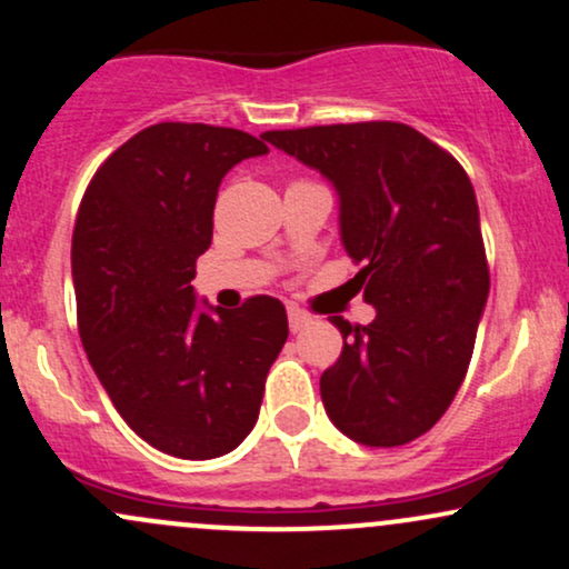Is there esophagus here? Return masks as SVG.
Here are the masks:
<instances>
[{
	"label": "esophagus",
	"mask_w": 569,
	"mask_h": 569,
	"mask_svg": "<svg viewBox=\"0 0 569 569\" xmlns=\"http://www.w3.org/2000/svg\"><path fill=\"white\" fill-rule=\"evenodd\" d=\"M310 321H312V318L307 316L305 310H299V307H293V305L289 307V326H291L293 335H297V331H302Z\"/></svg>",
	"instance_id": "esophagus-1"
}]
</instances>
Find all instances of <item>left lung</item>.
<instances>
[{"instance_id":"8db88e82","label":"left lung","mask_w":569,"mask_h":569,"mask_svg":"<svg viewBox=\"0 0 569 569\" xmlns=\"http://www.w3.org/2000/svg\"><path fill=\"white\" fill-rule=\"evenodd\" d=\"M264 141L318 168L339 192L352 283L369 326L339 316L345 345L321 375L331 422L367 447L428 433L466 380L489 293L473 184L447 149L403 122L267 130Z\"/></svg>"}]
</instances>
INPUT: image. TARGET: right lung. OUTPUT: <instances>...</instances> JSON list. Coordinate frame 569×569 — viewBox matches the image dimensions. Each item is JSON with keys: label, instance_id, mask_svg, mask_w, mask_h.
<instances>
[{"label": "right lung", "instance_id": "right-lung-1", "mask_svg": "<svg viewBox=\"0 0 569 569\" xmlns=\"http://www.w3.org/2000/svg\"><path fill=\"white\" fill-rule=\"evenodd\" d=\"M264 152L243 130L158 122L101 162L77 213L71 278L90 367L122 420L181 460L227 455L251 433L289 337L276 297L208 316L189 286L221 179Z\"/></svg>", "mask_w": 569, "mask_h": 569}]
</instances>
